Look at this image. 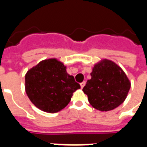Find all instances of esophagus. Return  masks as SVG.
<instances>
[{"mask_svg": "<svg viewBox=\"0 0 147 147\" xmlns=\"http://www.w3.org/2000/svg\"><path fill=\"white\" fill-rule=\"evenodd\" d=\"M85 84H86V82H85V81H83V82H82V83H80V86H81V88H82V89L84 87Z\"/></svg>", "mask_w": 147, "mask_h": 147, "instance_id": "34e87169", "label": "esophagus"}]
</instances>
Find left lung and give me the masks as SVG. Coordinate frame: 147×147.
Instances as JSON below:
<instances>
[{
  "instance_id": "left-lung-1",
  "label": "left lung",
  "mask_w": 147,
  "mask_h": 147,
  "mask_svg": "<svg viewBox=\"0 0 147 147\" xmlns=\"http://www.w3.org/2000/svg\"><path fill=\"white\" fill-rule=\"evenodd\" d=\"M90 76L83 91L94 108L102 112L113 110L124 102L131 83L116 63L103 59L94 64Z\"/></svg>"
}]
</instances>
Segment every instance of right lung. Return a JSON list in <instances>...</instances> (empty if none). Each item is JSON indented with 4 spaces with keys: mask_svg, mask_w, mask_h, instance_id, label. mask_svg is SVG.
I'll return each instance as SVG.
<instances>
[{
    "mask_svg": "<svg viewBox=\"0 0 147 147\" xmlns=\"http://www.w3.org/2000/svg\"><path fill=\"white\" fill-rule=\"evenodd\" d=\"M80 88L74 77L67 74L66 66L56 58L40 61L25 76V90L30 102L49 113L66 107Z\"/></svg>",
    "mask_w": 147,
    "mask_h": 147,
    "instance_id": "1",
    "label": "right lung"
}]
</instances>
